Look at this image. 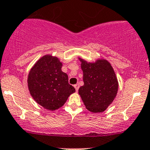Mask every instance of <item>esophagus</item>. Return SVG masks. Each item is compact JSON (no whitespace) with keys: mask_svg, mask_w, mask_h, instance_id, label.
<instances>
[{"mask_svg":"<svg viewBox=\"0 0 150 150\" xmlns=\"http://www.w3.org/2000/svg\"><path fill=\"white\" fill-rule=\"evenodd\" d=\"M74 87H75V90H76V91H78V89H79V88H80V86H79L78 84H76V85H74Z\"/></svg>","mask_w":150,"mask_h":150,"instance_id":"esophagus-1","label":"esophagus"}]
</instances>
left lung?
I'll return each mask as SVG.
<instances>
[{
    "mask_svg": "<svg viewBox=\"0 0 150 150\" xmlns=\"http://www.w3.org/2000/svg\"><path fill=\"white\" fill-rule=\"evenodd\" d=\"M84 85L78 90L85 108L92 112H104L112 103L118 91L117 78L111 64L105 59L88 62L79 57Z\"/></svg>",
    "mask_w": 150,
    "mask_h": 150,
    "instance_id": "obj_1",
    "label": "left lung"
}]
</instances>
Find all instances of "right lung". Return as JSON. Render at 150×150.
<instances>
[{
  "instance_id": "add662e5",
  "label": "right lung",
  "mask_w": 150,
  "mask_h": 150,
  "mask_svg": "<svg viewBox=\"0 0 150 150\" xmlns=\"http://www.w3.org/2000/svg\"><path fill=\"white\" fill-rule=\"evenodd\" d=\"M62 63L57 57L45 55L34 64L28 76V87L34 100L46 110H55L63 106L75 92L68 83V76L62 71Z\"/></svg>"
}]
</instances>
